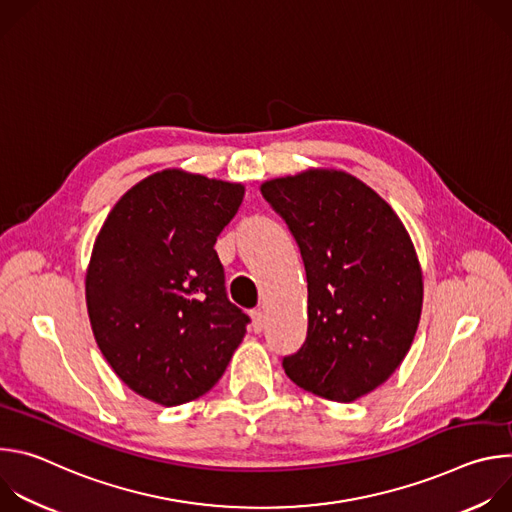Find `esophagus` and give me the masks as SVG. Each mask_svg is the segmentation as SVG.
<instances>
[{
	"mask_svg": "<svg viewBox=\"0 0 512 512\" xmlns=\"http://www.w3.org/2000/svg\"><path fill=\"white\" fill-rule=\"evenodd\" d=\"M251 326L255 332H261L265 328V316L261 310H253L251 312Z\"/></svg>",
	"mask_w": 512,
	"mask_h": 512,
	"instance_id": "obj_1",
	"label": "esophagus"
}]
</instances>
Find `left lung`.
Segmentation results:
<instances>
[{
  "label": "left lung",
  "mask_w": 512,
  "mask_h": 512,
  "mask_svg": "<svg viewBox=\"0 0 512 512\" xmlns=\"http://www.w3.org/2000/svg\"><path fill=\"white\" fill-rule=\"evenodd\" d=\"M308 279V336L283 358L304 391L352 403L381 387L415 338L423 275L397 212L356 176L310 168L261 184Z\"/></svg>",
  "instance_id": "1"
}]
</instances>
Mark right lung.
<instances>
[{
    "label": "right lung",
    "instance_id": "add662e5",
    "mask_svg": "<svg viewBox=\"0 0 512 512\" xmlns=\"http://www.w3.org/2000/svg\"><path fill=\"white\" fill-rule=\"evenodd\" d=\"M245 186L168 168L131 186L95 239L85 277L91 328L113 373L164 407L227 371L249 316L229 302L216 237Z\"/></svg>",
    "mask_w": 512,
    "mask_h": 512
}]
</instances>
